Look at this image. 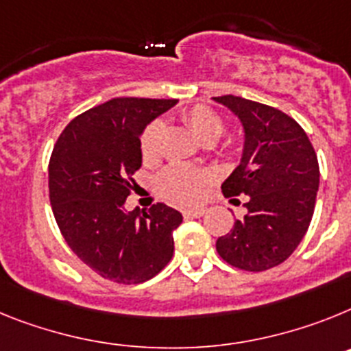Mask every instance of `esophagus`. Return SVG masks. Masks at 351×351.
I'll list each match as a JSON object with an SVG mask.
<instances>
[{
  "label": "esophagus",
  "instance_id": "1",
  "mask_svg": "<svg viewBox=\"0 0 351 351\" xmlns=\"http://www.w3.org/2000/svg\"><path fill=\"white\" fill-rule=\"evenodd\" d=\"M205 213H206L205 208H187V210H184V215H185V217H187V219L203 217Z\"/></svg>",
  "mask_w": 351,
  "mask_h": 351
}]
</instances>
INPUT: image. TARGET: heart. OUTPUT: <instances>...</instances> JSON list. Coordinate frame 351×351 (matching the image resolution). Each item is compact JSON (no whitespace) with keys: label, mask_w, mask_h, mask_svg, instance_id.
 <instances>
[{"label":"heart","mask_w":351,"mask_h":351,"mask_svg":"<svg viewBox=\"0 0 351 351\" xmlns=\"http://www.w3.org/2000/svg\"><path fill=\"white\" fill-rule=\"evenodd\" d=\"M187 127L203 145H213L224 132V120L219 112L206 106H196L184 114ZM166 125L162 120L152 121L143 132L141 155L146 162H154L162 154V139ZM210 175L203 169H197L185 164L169 166L157 178L158 193L178 203H193L201 197Z\"/></svg>","instance_id":"1"}]
</instances>
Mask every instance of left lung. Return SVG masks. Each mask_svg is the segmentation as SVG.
Instances as JSON below:
<instances>
[{
  "label": "left lung",
  "instance_id": "obj_1",
  "mask_svg": "<svg viewBox=\"0 0 351 351\" xmlns=\"http://www.w3.org/2000/svg\"><path fill=\"white\" fill-rule=\"evenodd\" d=\"M243 129L240 164L222 184L224 196H247V215L215 243L219 256L249 272L288 260L315 212L319 167L307 134L282 111L242 97H213Z\"/></svg>",
  "mask_w": 351,
  "mask_h": 351
}]
</instances>
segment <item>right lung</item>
I'll return each instance as SVG.
<instances>
[{
	"label": "right lung",
	"instance_id": "obj_1",
	"mask_svg": "<svg viewBox=\"0 0 351 351\" xmlns=\"http://www.w3.org/2000/svg\"><path fill=\"white\" fill-rule=\"evenodd\" d=\"M176 100L112 99L70 121L49 162V197L63 239L99 276L139 285L173 258L182 213L157 203L125 210L129 178L141 167L146 125Z\"/></svg>",
	"mask_w": 351,
	"mask_h": 351
}]
</instances>
